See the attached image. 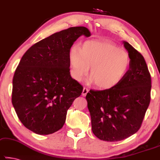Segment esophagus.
Returning a JSON list of instances; mask_svg holds the SVG:
<instances>
[{
	"mask_svg": "<svg viewBox=\"0 0 160 160\" xmlns=\"http://www.w3.org/2000/svg\"><path fill=\"white\" fill-rule=\"evenodd\" d=\"M89 92V89H87V88L84 87V89H83V91H82V95L83 96H86L87 95V94Z\"/></svg>",
	"mask_w": 160,
	"mask_h": 160,
	"instance_id": "obj_1",
	"label": "esophagus"
}]
</instances>
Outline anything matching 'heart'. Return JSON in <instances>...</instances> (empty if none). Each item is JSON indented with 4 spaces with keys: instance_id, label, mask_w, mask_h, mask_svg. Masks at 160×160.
Listing matches in <instances>:
<instances>
[{
    "instance_id": "1",
    "label": "heart",
    "mask_w": 160,
    "mask_h": 160,
    "mask_svg": "<svg viewBox=\"0 0 160 160\" xmlns=\"http://www.w3.org/2000/svg\"><path fill=\"white\" fill-rule=\"evenodd\" d=\"M71 73L78 82L88 74L96 87L108 89L118 85L128 72L129 53L110 42L87 40L82 48L73 45L68 53Z\"/></svg>"
}]
</instances>
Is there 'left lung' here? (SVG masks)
Listing matches in <instances>:
<instances>
[{
  "label": "left lung",
  "instance_id": "left-lung-1",
  "mask_svg": "<svg viewBox=\"0 0 160 160\" xmlns=\"http://www.w3.org/2000/svg\"><path fill=\"white\" fill-rule=\"evenodd\" d=\"M131 59L128 72L115 87L90 90L86 99L93 133L100 140L118 142L136 133L151 100V75L143 55L123 42Z\"/></svg>",
  "mask_w": 160,
  "mask_h": 160
}]
</instances>
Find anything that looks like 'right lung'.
<instances>
[{
  "mask_svg": "<svg viewBox=\"0 0 160 160\" xmlns=\"http://www.w3.org/2000/svg\"><path fill=\"white\" fill-rule=\"evenodd\" d=\"M81 35L89 37L84 27L62 30L29 48L13 78L12 104L22 124L40 135L60 130L67 110L82 93L83 87L71 78L68 53Z\"/></svg>",
  "mask_w": 160,
  "mask_h": 160,
  "instance_id": "1",
  "label": "right lung"
}]
</instances>
